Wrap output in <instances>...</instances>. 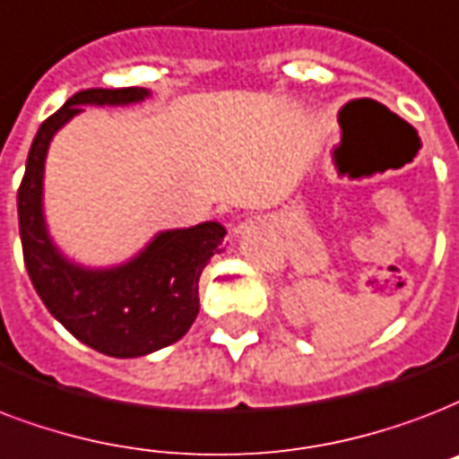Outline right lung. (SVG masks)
I'll list each match as a JSON object with an SVG mask.
<instances>
[{"label": "right lung", "instance_id": "obj_1", "mask_svg": "<svg viewBox=\"0 0 459 459\" xmlns=\"http://www.w3.org/2000/svg\"><path fill=\"white\" fill-rule=\"evenodd\" d=\"M146 96V89L74 93L40 125L19 185L21 245L35 291L79 342L115 359L159 351L190 330L199 313V274L221 253L226 236L216 221L166 230L132 262L98 272L66 262L50 243L43 221V170L52 134L82 113V105H127Z\"/></svg>", "mask_w": 459, "mask_h": 459}]
</instances>
